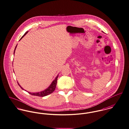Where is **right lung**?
<instances>
[{"instance_id": "obj_1", "label": "right lung", "mask_w": 129, "mask_h": 129, "mask_svg": "<svg viewBox=\"0 0 129 129\" xmlns=\"http://www.w3.org/2000/svg\"><path fill=\"white\" fill-rule=\"evenodd\" d=\"M29 31H27V32L25 33V34L22 36V37L21 38L20 40H21L28 33ZM17 46V45L16 46V47L15 48L14 51V54L15 53V50H16V47ZM58 77V75H57L56 76V77L55 78V80L54 81H53V82H52V83L50 84V85L46 89H45V90H44L43 91H40V92H34V93H33V92H28V93L30 94L31 95H35V96H40V97H43V96H46L47 95H49L50 94H51V93H52L55 88H56V84H57V78ZM19 86H20V87L24 90V89L20 86V85L18 84Z\"/></svg>"}]
</instances>
